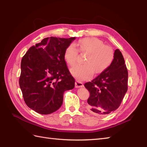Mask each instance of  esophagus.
Segmentation results:
<instances>
[{"label": "esophagus", "mask_w": 147, "mask_h": 147, "mask_svg": "<svg viewBox=\"0 0 147 147\" xmlns=\"http://www.w3.org/2000/svg\"><path fill=\"white\" fill-rule=\"evenodd\" d=\"M83 83L82 82H81L80 81L78 80H76V82H75V87L76 88H80V87H83Z\"/></svg>", "instance_id": "34e87169"}]
</instances>
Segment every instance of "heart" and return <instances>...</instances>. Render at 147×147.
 Returning <instances> with one entry per match:
<instances>
[{
	"label": "heart",
	"mask_w": 147,
	"mask_h": 147,
	"mask_svg": "<svg viewBox=\"0 0 147 147\" xmlns=\"http://www.w3.org/2000/svg\"><path fill=\"white\" fill-rule=\"evenodd\" d=\"M78 51L81 54H87L85 59L86 64L76 65L71 69L72 75L79 80L90 79L94 72L96 74L102 73L111 65L114 56L111 46L104 45L98 38L88 37L65 49L64 59L69 65L74 66L76 64Z\"/></svg>",
	"instance_id": "obj_1"
}]
</instances>
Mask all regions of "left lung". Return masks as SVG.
I'll list each match as a JSON object with an SVG mask.
<instances>
[{
    "label": "left lung",
    "mask_w": 147,
    "mask_h": 147,
    "mask_svg": "<svg viewBox=\"0 0 147 147\" xmlns=\"http://www.w3.org/2000/svg\"><path fill=\"white\" fill-rule=\"evenodd\" d=\"M128 72L123 54L114 52L111 65L92 82L85 83L90 92L87 109L94 115H104L119 107L127 90Z\"/></svg>",
    "instance_id": "8db88e82"
}]
</instances>
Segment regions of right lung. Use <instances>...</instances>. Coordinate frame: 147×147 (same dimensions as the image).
Returning a JSON list of instances; mask_svg holds the SVG:
<instances>
[{
	"label": "right lung",
	"instance_id": "add662e5",
	"mask_svg": "<svg viewBox=\"0 0 147 147\" xmlns=\"http://www.w3.org/2000/svg\"><path fill=\"white\" fill-rule=\"evenodd\" d=\"M75 38L47 37L31 47L22 58L20 86L26 104L37 113L57 111L64 92L74 88L64 52Z\"/></svg>",
	"mask_w": 147,
	"mask_h": 147
}]
</instances>
